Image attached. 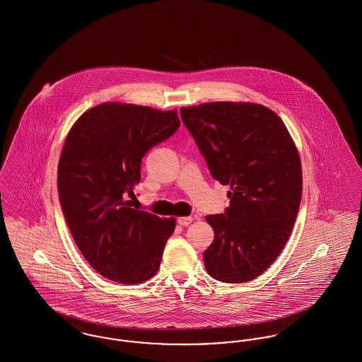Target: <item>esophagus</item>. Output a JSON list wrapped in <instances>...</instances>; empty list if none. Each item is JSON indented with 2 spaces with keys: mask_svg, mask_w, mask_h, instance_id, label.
I'll use <instances>...</instances> for the list:
<instances>
[{
  "mask_svg": "<svg viewBox=\"0 0 362 362\" xmlns=\"http://www.w3.org/2000/svg\"><path fill=\"white\" fill-rule=\"evenodd\" d=\"M192 217L191 216H189V217H179L177 218V224L182 225V226H187V225L191 224L192 223Z\"/></svg>",
  "mask_w": 362,
  "mask_h": 362,
  "instance_id": "1",
  "label": "esophagus"
}]
</instances>
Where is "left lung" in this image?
<instances>
[{"label": "left lung", "mask_w": 362, "mask_h": 362, "mask_svg": "<svg viewBox=\"0 0 362 362\" xmlns=\"http://www.w3.org/2000/svg\"><path fill=\"white\" fill-rule=\"evenodd\" d=\"M182 121L211 176L229 186L225 214L207 216L214 240L204 252L209 276L243 284L266 272L292 233L303 192L297 146L264 105L211 102L182 107Z\"/></svg>", "instance_id": "obj_1"}]
</instances>
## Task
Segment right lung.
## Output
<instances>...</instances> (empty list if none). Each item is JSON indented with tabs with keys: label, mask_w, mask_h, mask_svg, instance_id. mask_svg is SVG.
<instances>
[{
	"label": "right lung",
	"mask_w": 362,
	"mask_h": 362,
	"mask_svg": "<svg viewBox=\"0 0 362 362\" xmlns=\"http://www.w3.org/2000/svg\"><path fill=\"white\" fill-rule=\"evenodd\" d=\"M180 124L176 110L108 102L86 111L65 139L58 192L70 233L104 278L134 285L155 276L175 217L133 209L141 160Z\"/></svg>",
	"instance_id": "right-lung-1"
}]
</instances>
